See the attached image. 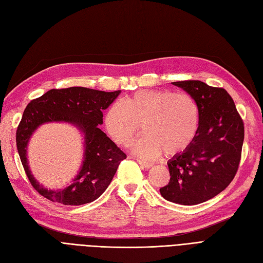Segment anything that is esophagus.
Masks as SVG:
<instances>
[{
	"mask_svg": "<svg viewBox=\"0 0 263 263\" xmlns=\"http://www.w3.org/2000/svg\"><path fill=\"white\" fill-rule=\"evenodd\" d=\"M138 163H139L143 168H146V169H148V168H151L152 166H153V164H152V163L145 162V160H142V159H138Z\"/></svg>",
	"mask_w": 263,
	"mask_h": 263,
	"instance_id": "1",
	"label": "esophagus"
}]
</instances>
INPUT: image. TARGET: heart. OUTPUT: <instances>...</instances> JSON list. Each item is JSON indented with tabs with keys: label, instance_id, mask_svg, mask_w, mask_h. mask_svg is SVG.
<instances>
[{
	"label": "heart",
	"instance_id": "b5f03b06",
	"mask_svg": "<svg viewBox=\"0 0 263 263\" xmlns=\"http://www.w3.org/2000/svg\"><path fill=\"white\" fill-rule=\"evenodd\" d=\"M200 109L188 94L172 90H140L115 101L106 110L104 126L116 144L129 146L138 137L140 125L144 137L133 145L138 155L155 158L181 154L197 137Z\"/></svg>",
	"mask_w": 263,
	"mask_h": 263
}]
</instances>
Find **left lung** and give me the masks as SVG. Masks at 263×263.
Segmentation results:
<instances>
[{
  "instance_id": "left-lung-1",
  "label": "left lung",
  "mask_w": 263,
  "mask_h": 263,
  "mask_svg": "<svg viewBox=\"0 0 263 263\" xmlns=\"http://www.w3.org/2000/svg\"><path fill=\"white\" fill-rule=\"evenodd\" d=\"M173 84L197 101L200 124L191 145L168 162L171 180L159 191L168 201L194 205L214 198L234 179L241 158L245 126L224 88L193 80Z\"/></svg>"
}]
</instances>
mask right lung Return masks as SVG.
Here are the masks:
<instances>
[{
	"instance_id": "add662e5",
	"label": "right lung",
	"mask_w": 263,
	"mask_h": 263,
	"mask_svg": "<svg viewBox=\"0 0 263 263\" xmlns=\"http://www.w3.org/2000/svg\"><path fill=\"white\" fill-rule=\"evenodd\" d=\"M119 94L120 90L101 91L86 87L50 89L27 105L16 130V145L25 173L40 196L65 205H82L95 201L105 192L120 163L126 158L98 128L103 124V111ZM51 121L74 123L86 134V159L81 172L72 185L60 192L41 187L30 174L26 157L31 133L40 124Z\"/></svg>"
}]
</instances>
